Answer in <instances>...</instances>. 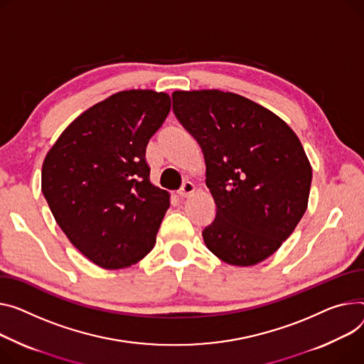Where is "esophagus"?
<instances>
[{"instance_id": "1", "label": "esophagus", "mask_w": 364, "mask_h": 364, "mask_svg": "<svg viewBox=\"0 0 364 364\" xmlns=\"http://www.w3.org/2000/svg\"><path fill=\"white\" fill-rule=\"evenodd\" d=\"M193 191H195V184L190 183V181H186V183L181 186V188L178 190V196H180V198H188Z\"/></svg>"}]
</instances>
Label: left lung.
<instances>
[{
    "mask_svg": "<svg viewBox=\"0 0 364 364\" xmlns=\"http://www.w3.org/2000/svg\"><path fill=\"white\" fill-rule=\"evenodd\" d=\"M173 111L196 139L216 205L206 247L234 266L274 255L303 218L311 166L296 133L259 104L223 90H177Z\"/></svg>",
    "mask_w": 364,
    "mask_h": 364,
    "instance_id": "8db88e82",
    "label": "left lung"
}]
</instances>
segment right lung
Wrapping results in <instances>:
<instances>
[{
  "instance_id": "right-lung-1",
  "label": "right lung",
  "mask_w": 364,
  "mask_h": 364,
  "mask_svg": "<svg viewBox=\"0 0 364 364\" xmlns=\"http://www.w3.org/2000/svg\"><path fill=\"white\" fill-rule=\"evenodd\" d=\"M171 100L124 90L93 105L61 133L42 165V193L71 245L105 269L146 256L169 208L149 181L146 146Z\"/></svg>"
}]
</instances>
